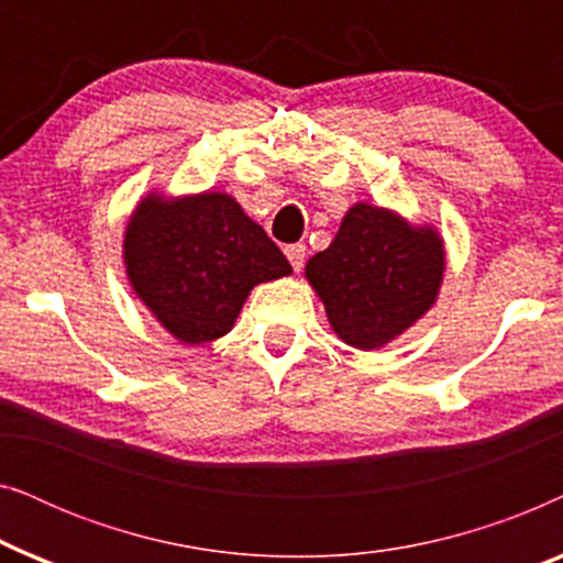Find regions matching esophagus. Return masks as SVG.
Returning <instances> with one entry per match:
<instances>
[{"label": "esophagus", "mask_w": 563, "mask_h": 563, "mask_svg": "<svg viewBox=\"0 0 563 563\" xmlns=\"http://www.w3.org/2000/svg\"><path fill=\"white\" fill-rule=\"evenodd\" d=\"M284 253H287L291 268H295V272H302L305 256H307L305 245H302V243H291V245H287V249H284Z\"/></svg>", "instance_id": "esophagus-1"}]
</instances>
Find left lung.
I'll return each mask as SVG.
<instances>
[{"instance_id":"obj_1","label":"left lung","mask_w":563,"mask_h":563,"mask_svg":"<svg viewBox=\"0 0 563 563\" xmlns=\"http://www.w3.org/2000/svg\"><path fill=\"white\" fill-rule=\"evenodd\" d=\"M443 241L399 214L353 205L335 241L307 261V279L330 325L353 349L374 351L433 307L443 282Z\"/></svg>"}]
</instances>
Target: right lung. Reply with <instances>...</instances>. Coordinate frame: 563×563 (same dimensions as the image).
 <instances>
[{
  "label": "right lung",
  "instance_id": "right-lung-1",
  "mask_svg": "<svg viewBox=\"0 0 563 563\" xmlns=\"http://www.w3.org/2000/svg\"><path fill=\"white\" fill-rule=\"evenodd\" d=\"M128 279L143 305L181 343L225 335L249 291L291 274L264 228L230 195H148L125 230Z\"/></svg>",
  "mask_w": 563,
  "mask_h": 563
}]
</instances>
